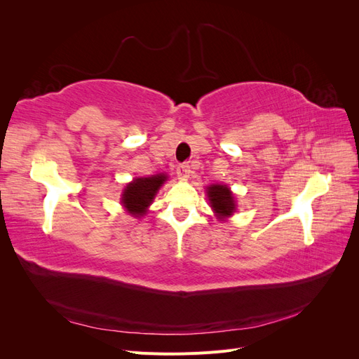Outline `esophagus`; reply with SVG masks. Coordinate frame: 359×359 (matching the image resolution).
<instances>
[{
	"label": "esophagus",
	"mask_w": 359,
	"mask_h": 359,
	"mask_svg": "<svg viewBox=\"0 0 359 359\" xmlns=\"http://www.w3.org/2000/svg\"><path fill=\"white\" fill-rule=\"evenodd\" d=\"M191 173H193V170H191L190 163H182V165H180L177 168V175L180 180H189Z\"/></svg>",
	"instance_id": "1"
}]
</instances>
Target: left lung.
Instances as JSON below:
<instances>
[{"label": "left lung", "instance_id": "8db88e82", "mask_svg": "<svg viewBox=\"0 0 359 359\" xmlns=\"http://www.w3.org/2000/svg\"><path fill=\"white\" fill-rule=\"evenodd\" d=\"M208 198L211 202L212 210L219 214V217H227L232 215L235 211V201L233 194L226 186H220V184H214V186L208 187Z\"/></svg>", "mask_w": 359, "mask_h": 359}]
</instances>
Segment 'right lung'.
Instances as JSON below:
<instances>
[{"instance_id": "1", "label": "right lung", "mask_w": 359, "mask_h": 359, "mask_svg": "<svg viewBox=\"0 0 359 359\" xmlns=\"http://www.w3.org/2000/svg\"><path fill=\"white\" fill-rule=\"evenodd\" d=\"M165 181V175H153L148 178H137L130 182L123 194V203L127 211L135 217L144 215L148 205L153 202L157 190Z\"/></svg>"}]
</instances>
